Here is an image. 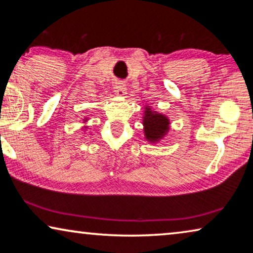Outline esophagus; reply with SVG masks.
Returning a JSON list of instances; mask_svg holds the SVG:
<instances>
[{"mask_svg":"<svg viewBox=\"0 0 253 253\" xmlns=\"http://www.w3.org/2000/svg\"><path fill=\"white\" fill-rule=\"evenodd\" d=\"M114 92H115L116 95L124 96V95H126V85H124L122 82H117L115 86H114Z\"/></svg>","mask_w":253,"mask_h":253,"instance_id":"1","label":"esophagus"}]
</instances>
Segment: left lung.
<instances>
[{"label":"left lung","instance_id":"left-lung-1","mask_svg":"<svg viewBox=\"0 0 253 253\" xmlns=\"http://www.w3.org/2000/svg\"><path fill=\"white\" fill-rule=\"evenodd\" d=\"M143 114L145 139L151 144H157L164 139L170 130V120L165 114L152 109L151 106H145Z\"/></svg>","mask_w":253,"mask_h":253}]
</instances>
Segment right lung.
<instances>
[{"mask_svg":"<svg viewBox=\"0 0 253 253\" xmlns=\"http://www.w3.org/2000/svg\"><path fill=\"white\" fill-rule=\"evenodd\" d=\"M87 121H88V117H87V116H85L84 119H83V123H85V124H86V122H87ZM82 129H83V130H86V129H87V126H84L82 127Z\"/></svg>","mask_w":253,"mask_h":253,"instance_id":"right-lung-1","label":"right lung"}]
</instances>
